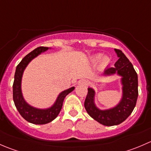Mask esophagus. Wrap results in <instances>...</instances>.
<instances>
[{"mask_svg":"<svg viewBox=\"0 0 151 151\" xmlns=\"http://www.w3.org/2000/svg\"><path fill=\"white\" fill-rule=\"evenodd\" d=\"M79 85H88V81L86 80H81L78 82Z\"/></svg>","mask_w":151,"mask_h":151,"instance_id":"esophagus-1","label":"esophagus"}]
</instances>
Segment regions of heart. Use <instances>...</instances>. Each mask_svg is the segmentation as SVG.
I'll return each mask as SVG.
<instances>
[{"label":"heart","mask_w":151,"mask_h":151,"mask_svg":"<svg viewBox=\"0 0 151 151\" xmlns=\"http://www.w3.org/2000/svg\"><path fill=\"white\" fill-rule=\"evenodd\" d=\"M101 57V55H95L92 58L93 61H97V60H99ZM100 62H101V64L102 65V66H107V65L110 63V59H109V58L106 57V56H104V57L101 58Z\"/></svg>","instance_id":"b5f03b06"}]
</instances>
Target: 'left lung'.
Returning a JSON list of instances; mask_svg holds the SVG:
<instances>
[{
    "label": "left lung",
    "mask_w": 151,
    "mask_h": 151,
    "mask_svg": "<svg viewBox=\"0 0 151 151\" xmlns=\"http://www.w3.org/2000/svg\"><path fill=\"white\" fill-rule=\"evenodd\" d=\"M115 51L118 60L115 63V66L105 68L103 75L111 76L117 74L121 77L123 93L121 101L110 109H100L94 101L95 91L88 88L84 104L88 115L97 122L106 126L123 123L134 109L138 97V77L133 65L121 50L115 49Z\"/></svg>",
    "instance_id": "8db88e82"
}]
</instances>
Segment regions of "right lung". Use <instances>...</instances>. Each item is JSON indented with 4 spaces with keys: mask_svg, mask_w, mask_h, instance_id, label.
I'll use <instances>...</instances> for the list:
<instances>
[{
    "mask_svg": "<svg viewBox=\"0 0 151 151\" xmlns=\"http://www.w3.org/2000/svg\"><path fill=\"white\" fill-rule=\"evenodd\" d=\"M51 48L45 47H39L35 49L30 53H28L22 60L20 63L17 65L14 74V81L13 84V99L14 102L15 106L17 109L18 112L21 115V116L28 121L29 123H33V124H46L53 120L55 119L56 117L58 115L59 112L61 110L62 106H63V100L65 97L68 95L69 93L74 90V87L68 88L60 93L58 96L57 99L55 101L52 106L47 109H39L34 106H32L26 102L24 99L22 93V88H21V83H22V74L25 68L28 65V63L31 61L33 59L37 57L44 52L47 51V50Z\"/></svg>",
    "mask_w": 151,
    "mask_h": 151,
    "instance_id": "obj_1",
    "label": "right lung"
}]
</instances>
